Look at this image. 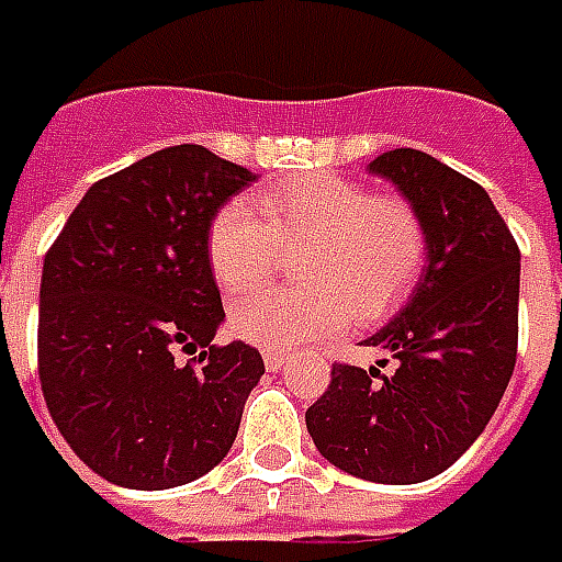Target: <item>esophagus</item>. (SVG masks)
<instances>
[{"mask_svg": "<svg viewBox=\"0 0 562 562\" xmlns=\"http://www.w3.org/2000/svg\"><path fill=\"white\" fill-rule=\"evenodd\" d=\"M262 363L269 372H281V369H288V357L278 351H262Z\"/></svg>", "mask_w": 562, "mask_h": 562, "instance_id": "esophagus-1", "label": "esophagus"}]
</instances>
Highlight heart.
Segmentation results:
<instances>
[{
  "instance_id": "obj_1",
  "label": "heart",
  "mask_w": 562,
  "mask_h": 562,
  "mask_svg": "<svg viewBox=\"0 0 562 562\" xmlns=\"http://www.w3.org/2000/svg\"><path fill=\"white\" fill-rule=\"evenodd\" d=\"M233 199L211 217L205 257L214 284L236 296L260 284L278 254L300 250L293 284L238 300L229 326L262 351H300L345 324H372L400 305L427 266L424 214L400 193L341 175H302Z\"/></svg>"
}]
</instances>
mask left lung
Instances as JSON below:
<instances>
[{"label":"left lung","mask_w":562,"mask_h":562,"mask_svg":"<svg viewBox=\"0 0 562 562\" xmlns=\"http://www.w3.org/2000/svg\"><path fill=\"white\" fill-rule=\"evenodd\" d=\"M424 214L427 269L412 300L366 348L396 369L333 363L305 412L326 460L378 484L436 479L479 439L517 360L520 250L487 190L436 157L396 147L369 162Z\"/></svg>","instance_id":"obj_1"}]
</instances>
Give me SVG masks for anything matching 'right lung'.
I'll return each instance as SVG.
<instances>
[{"label":"right lung","mask_w":562,"mask_h":562,"mask_svg":"<svg viewBox=\"0 0 562 562\" xmlns=\"http://www.w3.org/2000/svg\"><path fill=\"white\" fill-rule=\"evenodd\" d=\"M257 175L202 145L162 147L102 178L47 248L38 378L47 412L97 475L166 491L205 475L236 441L266 372L224 321L205 236ZM200 351L177 363V351Z\"/></svg>","instance_id":"obj_1"}]
</instances>
